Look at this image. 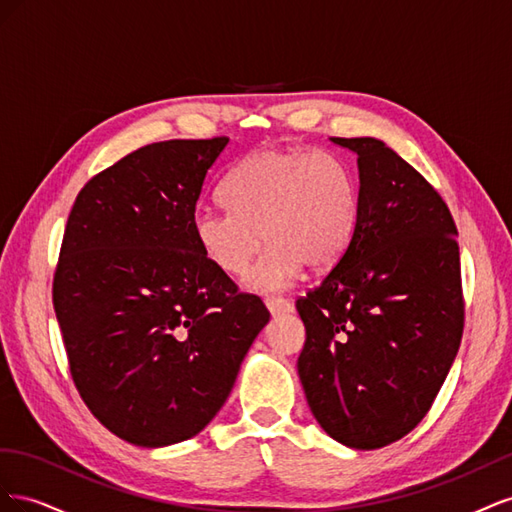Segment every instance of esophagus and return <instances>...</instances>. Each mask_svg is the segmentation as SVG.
<instances>
[{"label":"esophagus","instance_id":"34e87169","mask_svg":"<svg viewBox=\"0 0 512 512\" xmlns=\"http://www.w3.org/2000/svg\"><path fill=\"white\" fill-rule=\"evenodd\" d=\"M265 305H267V309H269L273 316L275 314H290L292 312V303L288 299H282V297H267Z\"/></svg>","mask_w":512,"mask_h":512}]
</instances>
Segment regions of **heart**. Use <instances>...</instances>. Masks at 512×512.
<instances>
[{
	"mask_svg": "<svg viewBox=\"0 0 512 512\" xmlns=\"http://www.w3.org/2000/svg\"><path fill=\"white\" fill-rule=\"evenodd\" d=\"M228 211L198 209L192 230L215 269L241 275L262 237L269 241L245 286L282 290L309 265L329 269L344 256L356 226L350 168L327 151L265 147L241 160L222 185Z\"/></svg>",
	"mask_w": 512,
	"mask_h": 512,
	"instance_id": "b5f03b06",
	"label": "heart"
}]
</instances>
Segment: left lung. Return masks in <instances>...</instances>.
Here are the masks:
<instances>
[{"instance_id": "1", "label": "left lung", "mask_w": 512, "mask_h": 512, "mask_svg": "<svg viewBox=\"0 0 512 512\" xmlns=\"http://www.w3.org/2000/svg\"><path fill=\"white\" fill-rule=\"evenodd\" d=\"M356 153L354 235L297 301L299 378L320 427L356 451L404 438L429 412L463 333L457 226L442 196L378 138Z\"/></svg>"}]
</instances>
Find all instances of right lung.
Wrapping results in <instances>:
<instances>
[{
  "label": "right lung",
  "instance_id": "right-lung-1",
  "mask_svg": "<svg viewBox=\"0 0 512 512\" xmlns=\"http://www.w3.org/2000/svg\"><path fill=\"white\" fill-rule=\"evenodd\" d=\"M228 138L164 141L74 200L53 277L72 380L117 438L160 448L220 412L269 309L200 252L196 200Z\"/></svg>",
  "mask_w": 512,
  "mask_h": 512
}]
</instances>
